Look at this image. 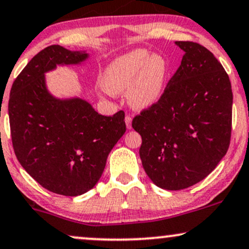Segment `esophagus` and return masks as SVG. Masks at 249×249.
I'll use <instances>...</instances> for the list:
<instances>
[{
  "label": "esophagus",
  "instance_id": "34e87169",
  "mask_svg": "<svg viewBox=\"0 0 249 249\" xmlns=\"http://www.w3.org/2000/svg\"><path fill=\"white\" fill-rule=\"evenodd\" d=\"M124 121H125V125H127L128 129H131V121H133V119H131V116H129V115L125 116Z\"/></svg>",
  "mask_w": 249,
  "mask_h": 249
}]
</instances>
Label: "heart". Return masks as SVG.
Returning a JSON list of instances; mask_svg holds the SVG:
<instances>
[{"label": "heart", "instance_id": "1", "mask_svg": "<svg viewBox=\"0 0 249 249\" xmlns=\"http://www.w3.org/2000/svg\"><path fill=\"white\" fill-rule=\"evenodd\" d=\"M168 73L170 67L162 55L137 48L107 64L101 76V85L113 94L127 91L128 104L134 109L143 110L161 99Z\"/></svg>", "mask_w": 249, "mask_h": 249}]
</instances>
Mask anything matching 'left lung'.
Wrapping results in <instances>:
<instances>
[{
    "instance_id": "1",
    "label": "left lung",
    "mask_w": 249,
    "mask_h": 249,
    "mask_svg": "<svg viewBox=\"0 0 249 249\" xmlns=\"http://www.w3.org/2000/svg\"><path fill=\"white\" fill-rule=\"evenodd\" d=\"M185 52L161 99L133 120L140 157L156 186L188 188L208 177L228 152L233 94L219 61L203 46L176 41Z\"/></svg>"
}]
</instances>
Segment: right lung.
<instances>
[{"label":"right lung","mask_w":249,"mask_h":249,"mask_svg":"<svg viewBox=\"0 0 249 249\" xmlns=\"http://www.w3.org/2000/svg\"><path fill=\"white\" fill-rule=\"evenodd\" d=\"M88 59L85 51L48 46L15 79L9 99L18 161L44 188L64 196L82 195L96 186L125 131L124 110L101 115L82 98L61 99L47 89L46 72Z\"/></svg>","instance_id":"1"}]
</instances>
